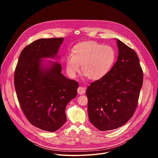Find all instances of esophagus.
<instances>
[{
    "label": "esophagus",
    "mask_w": 158,
    "mask_h": 158,
    "mask_svg": "<svg viewBox=\"0 0 158 158\" xmlns=\"http://www.w3.org/2000/svg\"><path fill=\"white\" fill-rule=\"evenodd\" d=\"M77 93L79 94L80 95H82V94H84L85 93V89L84 87H82V86H79L77 89Z\"/></svg>",
    "instance_id": "obj_1"
}]
</instances>
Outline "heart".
Returning <instances> with one entry per match:
<instances>
[{"label":"heart","mask_w":158,"mask_h":158,"mask_svg":"<svg viewBox=\"0 0 158 158\" xmlns=\"http://www.w3.org/2000/svg\"><path fill=\"white\" fill-rule=\"evenodd\" d=\"M116 60L114 50L94 41L78 43L73 48L71 55L65 59L66 69L71 77H75L82 65L83 74L89 79L98 80L110 70Z\"/></svg>","instance_id":"1"}]
</instances>
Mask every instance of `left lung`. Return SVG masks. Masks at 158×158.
I'll return each instance as SVG.
<instances>
[{"mask_svg": "<svg viewBox=\"0 0 158 158\" xmlns=\"http://www.w3.org/2000/svg\"><path fill=\"white\" fill-rule=\"evenodd\" d=\"M118 60L109 72L88 86L89 121L101 131L125 124L136 109L143 82L137 54L117 39Z\"/></svg>", "mask_w": 158, "mask_h": 158, "instance_id": "left-lung-1", "label": "left lung"}]
</instances>
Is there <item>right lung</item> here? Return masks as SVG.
Segmentation results:
<instances>
[{"label": "right lung", "instance_id": "add662e5", "mask_svg": "<svg viewBox=\"0 0 158 158\" xmlns=\"http://www.w3.org/2000/svg\"><path fill=\"white\" fill-rule=\"evenodd\" d=\"M63 37L40 39L20 52L14 73L20 106L27 120L42 130L54 132L66 121L65 109L77 96L79 84L65 77L61 65L42 67L43 58L57 56Z\"/></svg>", "mask_w": 158, "mask_h": 158}]
</instances>
